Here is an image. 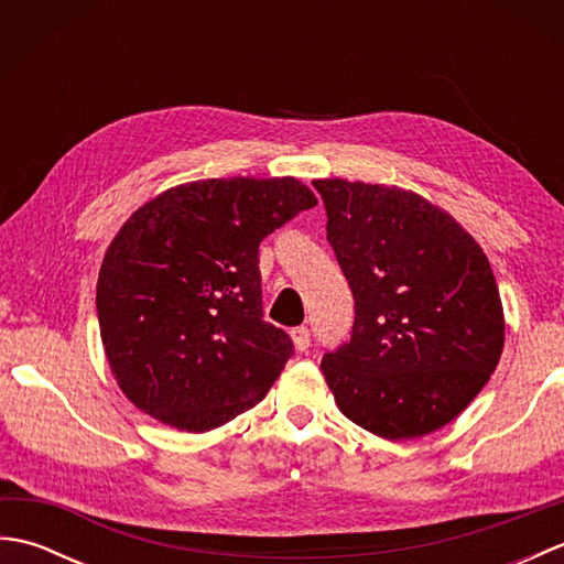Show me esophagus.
Listing matches in <instances>:
<instances>
[{
	"mask_svg": "<svg viewBox=\"0 0 564 564\" xmlns=\"http://www.w3.org/2000/svg\"><path fill=\"white\" fill-rule=\"evenodd\" d=\"M291 339H293V346L297 351H305L310 346V329L307 327H295L291 332Z\"/></svg>",
	"mask_w": 564,
	"mask_h": 564,
	"instance_id": "34e87169",
	"label": "esophagus"
}]
</instances>
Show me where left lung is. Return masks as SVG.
I'll return each mask as SVG.
<instances>
[{
	"mask_svg": "<svg viewBox=\"0 0 564 564\" xmlns=\"http://www.w3.org/2000/svg\"><path fill=\"white\" fill-rule=\"evenodd\" d=\"M351 285V341L322 358L346 419L380 438L453 422L495 373L505 307L482 247L414 191L315 178Z\"/></svg>",
	"mask_w": 564,
	"mask_h": 564,
	"instance_id": "8db88e82",
	"label": "left lung"
}]
</instances>
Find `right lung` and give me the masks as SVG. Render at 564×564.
I'll return each mask as SVG.
<instances>
[{"mask_svg":"<svg viewBox=\"0 0 564 564\" xmlns=\"http://www.w3.org/2000/svg\"><path fill=\"white\" fill-rule=\"evenodd\" d=\"M313 206L293 176L200 178L123 223L97 313L106 361L140 412L203 434L263 400L293 341L263 322L259 245Z\"/></svg>","mask_w":564,"mask_h":564,"instance_id":"add662e5","label":"right lung"}]
</instances>
